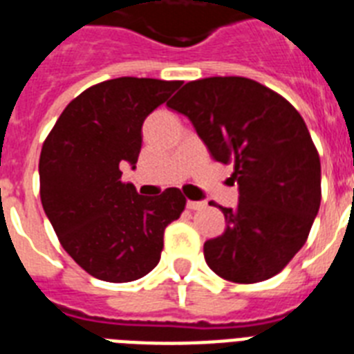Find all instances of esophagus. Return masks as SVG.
I'll return each instance as SVG.
<instances>
[{
	"label": "esophagus",
	"instance_id": "obj_1",
	"mask_svg": "<svg viewBox=\"0 0 354 354\" xmlns=\"http://www.w3.org/2000/svg\"><path fill=\"white\" fill-rule=\"evenodd\" d=\"M186 206H188L190 210H203L206 206V203H203V201H188Z\"/></svg>",
	"mask_w": 354,
	"mask_h": 354
}]
</instances>
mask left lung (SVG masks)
I'll list each match as a JSON object with an SVG mask.
<instances>
[{
    "mask_svg": "<svg viewBox=\"0 0 354 354\" xmlns=\"http://www.w3.org/2000/svg\"><path fill=\"white\" fill-rule=\"evenodd\" d=\"M168 107L190 118L212 159L234 164L239 205L205 243L208 267L234 283L281 272L309 237L322 201L320 155L292 104L259 82L212 76L188 82Z\"/></svg>",
    "mask_w": 354,
    "mask_h": 354,
    "instance_id": "1",
    "label": "left lung"
}]
</instances>
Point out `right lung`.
Returning a JSON list of instances; mask_svg holds the SVG:
<instances>
[{"label":"right lung","mask_w":354,"mask_h":354,"mask_svg":"<svg viewBox=\"0 0 354 354\" xmlns=\"http://www.w3.org/2000/svg\"><path fill=\"white\" fill-rule=\"evenodd\" d=\"M180 82L122 76L100 82L65 107L39 155V197L62 247L86 272L126 283L151 272L164 230L186 206L179 188L157 197L124 183L137 164L142 124Z\"/></svg>","instance_id":"right-lung-1"}]
</instances>
